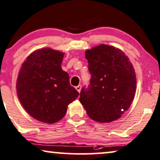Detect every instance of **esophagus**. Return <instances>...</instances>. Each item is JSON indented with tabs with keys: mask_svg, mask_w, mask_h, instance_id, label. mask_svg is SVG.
I'll use <instances>...</instances> for the list:
<instances>
[{
	"mask_svg": "<svg viewBox=\"0 0 160 160\" xmlns=\"http://www.w3.org/2000/svg\"><path fill=\"white\" fill-rule=\"evenodd\" d=\"M75 89L77 90L78 92H80V90H81V85H78V86H76V87H75Z\"/></svg>",
	"mask_w": 160,
	"mask_h": 160,
	"instance_id": "1",
	"label": "esophagus"
}]
</instances>
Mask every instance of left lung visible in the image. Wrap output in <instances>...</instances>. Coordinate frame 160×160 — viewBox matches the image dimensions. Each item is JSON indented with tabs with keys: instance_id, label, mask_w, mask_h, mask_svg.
<instances>
[{
	"instance_id": "1",
	"label": "left lung",
	"mask_w": 160,
	"mask_h": 160,
	"mask_svg": "<svg viewBox=\"0 0 160 160\" xmlns=\"http://www.w3.org/2000/svg\"><path fill=\"white\" fill-rule=\"evenodd\" d=\"M91 75L80 101L92 120L101 123L119 118L134 97L137 79L128 57L113 47L101 44L85 52Z\"/></svg>"
}]
</instances>
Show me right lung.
I'll return each mask as SVG.
<instances>
[{
  "label": "right lung",
  "mask_w": 160,
  "mask_h": 160,
  "mask_svg": "<svg viewBox=\"0 0 160 160\" xmlns=\"http://www.w3.org/2000/svg\"><path fill=\"white\" fill-rule=\"evenodd\" d=\"M64 54L52 49L33 52L23 63L16 90L19 101L33 118L53 123L64 117L68 105L79 92L70 83L68 72L62 70Z\"/></svg>",
  "instance_id": "add662e5"
}]
</instances>
